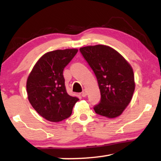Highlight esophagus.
Masks as SVG:
<instances>
[{"mask_svg": "<svg viewBox=\"0 0 161 161\" xmlns=\"http://www.w3.org/2000/svg\"><path fill=\"white\" fill-rule=\"evenodd\" d=\"M86 95H87V92H86V90H83L82 92V97H86Z\"/></svg>", "mask_w": 161, "mask_h": 161, "instance_id": "obj_1", "label": "esophagus"}]
</instances>
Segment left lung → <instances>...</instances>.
<instances>
[{"instance_id":"obj_1","label":"left lung","mask_w":161,"mask_h":161,"mask_svg":"<svg viewBox=\"0 0 161 161\" xmlns=\"http://www.w3.org/2000/svg\"><path fill=\"white\" fill-rule=\"evenodd\" d=\"M97 77L101 100L96 114L108 118L120 116L130 103L135 90L133 68L122 55L103 45L80 48Z\"/></svg>"}]
</instances>
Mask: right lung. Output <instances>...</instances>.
<instances>
[{"instance_id": "1", "label": "right lung", "mask_w": 161, "mask_h": 161, "mask_svg": "<svg viewBox=\"0 0 161 161\" xmlns=\"http://www.w3.org/2000/svg\"><path fill=\"white\" fill-rule=\"evenodd\" d=\"M78 49L56 50L44 54L28 75L26 89L32 107L50 122H58L71 116L78 97L67 94L63 75L64 67Z\"/></svg>"}]
</instances>
